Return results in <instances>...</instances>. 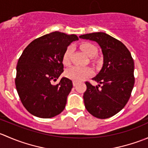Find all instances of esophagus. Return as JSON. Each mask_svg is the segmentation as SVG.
Listing matches in <instances>:
<instances>
[{
  "mask_svg": "<svg viewBox=\"0 0 148 148\" xmlns=\"http://www.w3.org/2000/svg\"><path fill=\"white\" fill-rule=\"evenodd\" d=\"M77 82L73 81V86H77Z\"/></svg>",
  "mask_w": 148,
  "mask_h": 148,
  "instance_id": "obj_1",
  "label": "esophagus"
}]
</instances>
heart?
Here are the masks:
<instances>
[{
  "mask_svg": "<svg viewBox=\"0 0 148 148\" xmlns=\"http://www.w3.org/2000/svg\"><path fill=\"white\" fill-rule=\"evenodd\" d=\"M80 47L89 57L93 58L97 54V48L90 43H84L81 44ZM72 52L73 47L71 46H68L65 50L62 56V62L64 65H69L70 64V59H71ZM92 74V70L89 67L72 66L67 69L64 72V75L67 78L76 82L82 81Z\"/></svg>",
  "mask_w": 148,
  "mask_h": 148,
  "instance_id": "b5f03b06",
  "label": "heart"
}]
</instances>
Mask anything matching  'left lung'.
I'll list each match as a JSON object with an SVG mask.
<instances>
[{"label":"left lung","mask_w":148,"mask_h":148,"mask_svg":"<svg viewBox=\"0 0 148 148\" xmlns=\"http://www.w3.org/2000/svg\"><path fill=\"white\" fill-rule=\"evenodd\" d=\"M79 38L97 43L103 54L102 69L92 79L99 83L98 86L85 83V107L97 118L112 117L124 108L130 97L135 84L133 59L121 41L104 32L84 34Z\"/></svg>","instance_id":"1"}]
</instances>
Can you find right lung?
<instances>
[{
  "instance_id": "right-lung-1",
  "label": "right lung",
  "mask_w": 148,
  "mask_h": 148,
  "mask_svg": "<svg viewBox=\"0 0 148 148\" xmlns=\"http://www.w3.org/2000/svg\"><path fill=\"white\" fill-rule=\"evenodd\" d=\"M77 35L54 31L34 40L24 49L16 66L15 80L22 104L31 114L40 118H51L65 108L72 82L62 77V56Z\"/></svg>"
}]
</instances>
